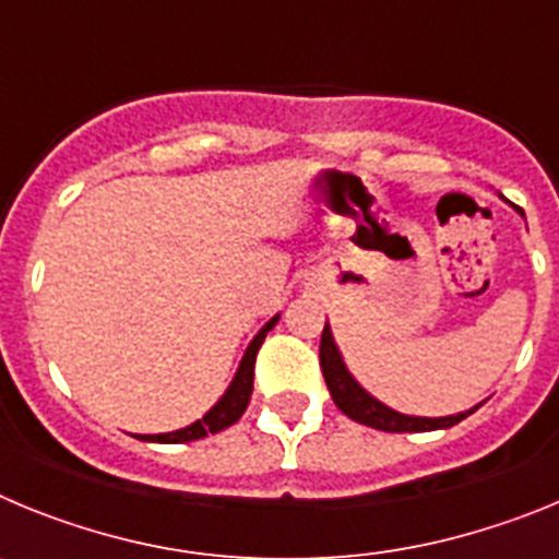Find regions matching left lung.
I'll use <instances>...</instances> for the list:
<instances>
[{
	"label": "left lung",
	"instance_id": "obj_1",
	"mask_svg": "<svg viewBox=\"0 0 559 559\" xmlns=\"http://www.w3.org/2000/svg\"><path fill=\"white\" fill-rule=\"evenodd\" d=\"M319 360H322L324 383L330 389V397H333L335 406L347 414L349 419L360 423V426L378 428V431L389 433H414V431H437V428H451L456 423H462L464 417H471L478 406H473L471 412L451 414V417H412V414H400L394 408L383 406L380 400H374L367 389L360 386L358 380L349 374L347 364L341 358L338 347H335V338L330 333V324H324L322 330V347H319Z\"/></svg>",
	"mask_w": 559,
	"mask_h": 559
}]
</instances>
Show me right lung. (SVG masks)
Returning <instances> with one entry per match:
<instances>
[{
    "mask_svg": "<svg viewBox=\"0 0 559 559\" xmlns=\"http://www.w3.org/2000/svg\"><path fill=\"white\" fill-rule=\"evenodd\" d=\"M280 322V316H274L271 322H265V328L254 335V341L249 344L246 349L243 360H240V367H237L235 380L229 383L224 397L210 408L201 419H195L192 426L179 428V431H170V433H151V437H140L145 442H165V445H179V442H192V439H204L210 433H218L224 428L235 426L237 419L243 417L246 406H249L251 400V389H254V360H257V349L263 347L265 333H269L274 324Z\"/></svg>",
    "mask_w": 559,
    "mask_h": 559,
    "instance_id": "add662e5",
    "label": "right lung"
}]
</instances>
